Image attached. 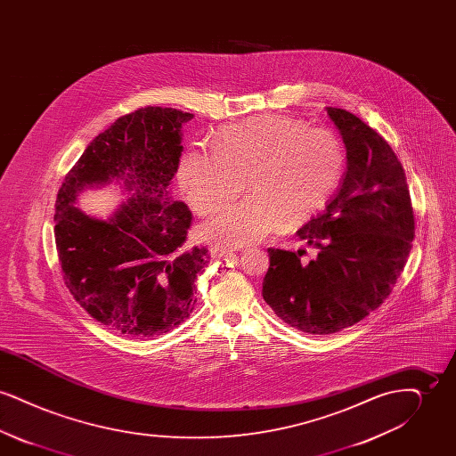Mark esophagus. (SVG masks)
Wrapping results in <instances>:
<instances>
[{
  "mask_svg": "<svg viewBox=\"0 0 456 456\" xmlns=\"http://www.w3.org/2000/svg\"><path fill=\"white\" fill-rule=\"evenodd\" d=\"M208 249H210V255H212V256H229V255L234 253V249L225 248V246H217V244L210 246Z\"/></svg>",
  "mask_w": 456,
  "mask_h": 456,
  "instance_id": "obj_1",
  "label": "esophagus"
}]
</instances>
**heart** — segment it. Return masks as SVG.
<instances>
[{"label": "heart", "mask_w": 456, "mask_h": 456, "mask_svg": "<svg viewBox=\"0 0 456 456\" xmlns=\"http://www.w3.org/2000/svg\"><path fill=\"white\" fill-rule=\"evenodd\" d=\"M344 164L331 131L285 114H258L224 126L214 149L188 147L177 183L196 214L212 216L242 190L243 177L249 195L201 229L207 240L236 248L316 214L338 186Z\"/></svg>", "instance_id": "obj_1"}]
</instances>
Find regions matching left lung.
<instances>
[{
	"mask_svg": "<svg viewBox=\"0 0 456 456\" xmlns=\"http://www.w3.org/2000/svg\"><path fill=\"white\" fill-rule=\"evenodd\" d=\"M347 149V173L325 210L297 231L318 248H268L263 299L283 323L311 335L337 333L364 320L390 296L415 236L405 171L388 142L346 109L328 108Z\"/></svg>",
	"mask_w": 456,
	"mask_h": 456,
	"instance_id": "8db88e82",
	"label": "left lung"
}]
</instances>
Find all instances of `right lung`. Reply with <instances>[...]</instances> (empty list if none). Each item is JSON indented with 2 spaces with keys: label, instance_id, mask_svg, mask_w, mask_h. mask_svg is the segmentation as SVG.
Returning <instances> with one entry per match:
<instances>
[{
  "label": "right lung",
  "instance_id": "right-lung-1",
  "mask_svg": "<svg viewBox=\"0 0 456 456\" xmlns=\"http://www.w3.org/2000/svg\"><path fill=\"white\" fill-rule=\"evenodd\" d=\"M193 114L147 106L99 133L68 171L56 198L54 239L63 281L88 314L131 338L167 333L193 313L205 248L188 244L193 216L169 188L183 152L181 128ZM125 178L129 199L109 221L72 201L86 185Z\"/></svg>",
  "mask_w": 456,
  "mask_h": 456
}]
</instances>
